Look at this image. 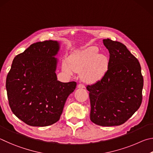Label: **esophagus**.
I'll return each instance as SVG.
<instances>
[{"mask_svg": "<svg viewBox=\"0 0 153 153\" xmlns=\"http://www.w3.org/2000/svg\"><path fill=\"white\" fill-rule=\"evenodd\" d=\"M77 87L79 88V89H83V88L85 87V86L82 84H79L78 85H77Z\"/></svg>", "mask_w": 153, "mask_h": 153, "instance_id": "1", "label": "esophagus"}]
</instances>
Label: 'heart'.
Listing matches in <instances>:
<instances>
[{"label": "heart", "mask_w": 153, "mask_h": 153, "mask_svg": "<svg viewBox=\"0 0 153 153\" xmlns=\"http://www.w3.org/2000/svg\"><path fill=\"white\" fill-rule=\"evenodd\" d=\"M108 60L105 56L99 53L97 46H89L71 56L68 62L64 64L67 73H81L82 81L93 84L103 79L108 68Z\"/></svg>", "instance_id": "obj_1"}]
</instances>
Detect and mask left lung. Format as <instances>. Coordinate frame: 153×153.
I'll use <instances>...</instances> for the list:
<instances>
[{
  "instance_id": "1",
  "label": "left lung",
  "mask_w": 153,
  "mask_h": 153,
  "mask_svg": "<svg viewBox=\"0 0 153 153\" xmlns=\"http://www.w3.org/2000/svg\"><path fill=\"white\" fill-rule=\"evenodd\" d=\"M103 42L109 52L108 71L101 81L87 86L90 119L101 126H120L140 108L143 76L137 58L125 45L108 38Z\"/></svg>"
}]
</instances>
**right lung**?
<instances>
[{"instance_id": "1", "label": "right lung", "mask_w": 153, "mask_h": 153, "mask_svg": "<svg viewBox=\"0 0 153 153\" xmlns=\"http://www.w3.org/2000/svg\"><path fill=\"white\" fill-rule=\"evenodd\" d=\"M60 48L57 41L37 42L13 61L6 81L8 100L13 113L27 125L44 127L58 122L76 88V82L57 80L55 56Z\"/></svg>"}]
</instances>
